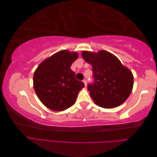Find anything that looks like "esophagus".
Returning a JSON list of instances; mask_svg holds the SVG:
<instances>
[{"label":"esophagus","mask_w":157,"mask_h":157,"mask_svg":"<svg viewBox=\"0 0 157 157\" xmlns=\"http://www.w3.org/2000/svg\"><path fill=\"white\" fill-rule=\"evenodd\" d=\"M83 82L84 83V84H85V86H86V85H87V81H86V79H84V80H83Z\"/></svg>","instance_id":"34e87169"}]
</instances>
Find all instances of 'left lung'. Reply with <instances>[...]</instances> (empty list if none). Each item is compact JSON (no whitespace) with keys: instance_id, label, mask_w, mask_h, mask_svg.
I'll use <instances>...</instances> for the list:
<instances>
[{"instance_id":"left-lung-1","label":"left lung","mask_w":157,"mask_h":157,"mask_svg":"<svg viewBox=\"0 0 157 157\" xmlns=\"http://www.w3.org/2000/svg\"><path fill=\"white\" fill-rule=\"evenodd\" d=\"M82 56L92 66L94 82L88 84V90L95 104L111 109L124 102L134 85V77L130 70L107 51H83Z\"/></svg>"}]
</instances>
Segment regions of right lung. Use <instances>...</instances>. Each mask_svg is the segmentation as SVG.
I'll return each instance as SVG.
<instances>
[{"label": "right lung", "instance_id": "right-lung-1", "mask_svg": "<svg viewBox=\"0 0 157 157\" xmlns=\"http://www.w3.org/2000/svg\"><path fill=\"white\" fill-rule=\"evenodd\" d=\"M78 57L77 52L63 50L45 59L36 69L34 88L47 108L62 111L74 105L79 92L84 87L70 68Z\"/></svg>", "mask_w": 157, "mask_h": 157}]
</instances>
